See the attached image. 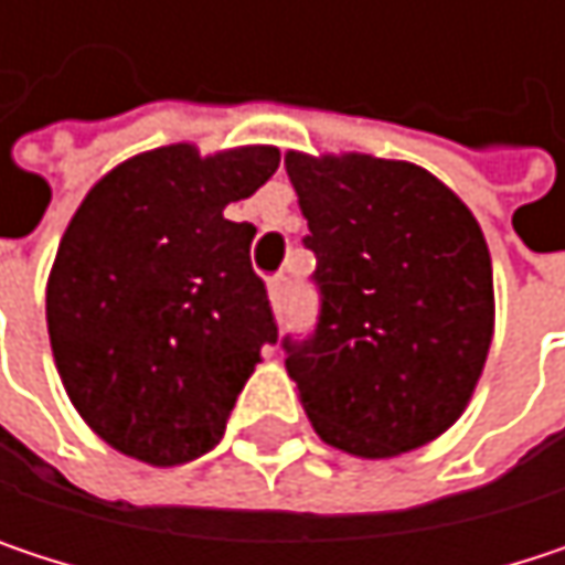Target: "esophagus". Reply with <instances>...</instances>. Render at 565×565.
Segmentation results:
<instances>
[{"label":"esophagus","instance_id":"obj_1","mask_svg":"<svg viewBox=\"0 0 565 565\" xmlns=\"http://www.w3.org/2000/svg\"><path fill=\"white\" fill-rule=\"evenodd\" d=\"M268 294H271L275 310H284V307H287V294H290V278H287V275H275V278L268 281Z\"/></svg>","mask_w":565,"mask_h":565}]
</instances>
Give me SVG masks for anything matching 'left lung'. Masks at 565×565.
Returning <instances> with one entry per match:
<instances>
[{
	"label": "left lung",
	"mask_w": 565,
	"mask_h": 565,
	"mask_svg": "<svg viewBox=\"0 0 565 565\" xmlns=\"http://www.w3.org/2000/svg\"><path fill=\"white\" fill-rule=\"evenodd\" d=\"M320 313L284 337L317 435L360 458L412 451L465 412L494 333L481 225L431 172L366 153H287Z\"/></svg>",
	"instance_id": "obj_1"
}]
</instances>
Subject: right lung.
<instances>
[{
    "label": "right lung",
    "instance_id": "obj_1",
    "mask_svg": "<svg viewBox=\"0 0 565 565\" xmlns=\"http://www.w3.org/2000/svg\"><path fill=\"white\" fill-rule=\"evenodd\" d=\"M275 147L199 157L175 143L110 170L74 212L49 278V337L81 418L147 465L212 451L262 347L278 343L252 222Z\"/></svg>",
    "mask_w": 565,
    "mask_h": 565
}]
</instances>
